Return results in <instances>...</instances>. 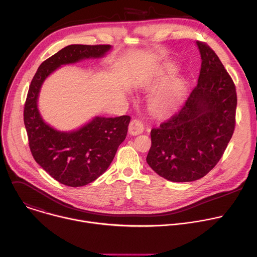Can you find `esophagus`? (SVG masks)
I'll use <instances>...</instances> for the list:
<instances>
[{
	"label": "esophagus",
	"mask_w": 257,
	"mask_h": 257,
	"mask_svg": "<svg viewBox=\"0 0 257 257\" xmlns=\"http://www.w3.org/2000/svg\"><path fill=\"white\" fill-rule=\"evenodd\" d=\"M144 129H145V127H144L143 122L141 120H138V119L132 120L129 124V127H128V131L131 135L141 134V133L144 132Z\"/></svg>",
	"instance_id": "34e87169"
}]
</instances>
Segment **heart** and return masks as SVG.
I'll return each instance as SVG.
<instances>
[{
    "mask_svg": "<svg viewBox=\"0 0 257 257\" xmlns=\"http://www.w3.org/2000/svg\"><path fill=\"white\" fill-rule=\"evenodd\" d=\"M185 86L181 81L173 82L164 92L160 94L153 101V108L158 111H168L175 108L184 95Z\"/></svg>",
    "mask_w": 257,
    "mask_h": 257,
    "instance_id": "b5f03b06",
    "label": "heart"
}]
</instances>
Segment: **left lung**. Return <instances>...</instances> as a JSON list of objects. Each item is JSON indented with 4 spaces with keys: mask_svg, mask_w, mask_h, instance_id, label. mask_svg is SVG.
I'll use <instances>...</instances> for the list:
<instances>
[{
    "mask_svg": "<svg viewBox=\"0 0 257 257\" xmlns=\"http://www.w3.org/2000/svg\"><path fill=\"white\" fill-rule=\"evenodd\" d=\"M201 69L184 104L151 131L150 167L170 181H194L211 171L221 159L236 126L237 93L216 53L197 42Z\"/></svg>",
    "mask_w": 257,
    "mask_h": 257,
    "instance_id": "obj_1",
    "label": "left lung"
}]
</instances>
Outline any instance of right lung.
Masks as SVG:
<instances>
[{
	"mask_svg": "<svg viewBox=\"0 0 257 257\" xmlns=\"http://www.w3.org/2000/svg\"><path fill=\"white\" fill-rule=\"evenodd\" d=\"M109 49V45L66 46L41 63L30 85L23 120L32 155L50 176L67 186L86 185L105 172L125 141L130 116H95L77 131L60 132L43 121L37 105L39 92L45 79L62 64L99 58Z\"/></svg>",
	"mask_w": 257,
	"mask_h": 257,
	"instance_id": "obj_1",
	"label": "right lung"
}]
</instances>
